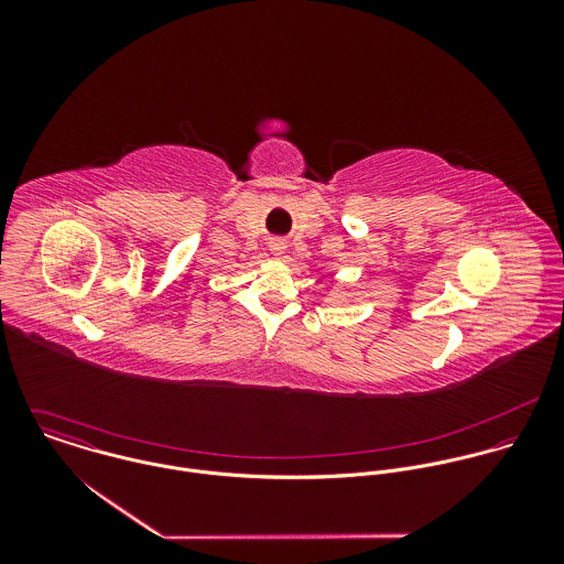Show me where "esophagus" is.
I'll use <instances>...</instances> for the list:
<instances>
[{
  "mask_svg": "<svg viewBox=\"0 0 564 564\" xmlns=\"http://www.w3.org/2000/svg\"><path fill=\"white\" fill-rule=\"evenodd\" d=\"M269 249H271L273 256H282L284 249H286V242L282 241V239H273V241L269 242Z\"/></svg>",
  "mask_w": 564,
  "mask_h": 564,
  "instance_id": "34e87169",
  "label": "esophagus"
}]
</instances>
